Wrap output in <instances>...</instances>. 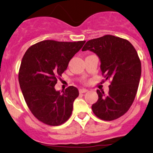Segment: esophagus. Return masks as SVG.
<instances>
[{
  "label": "esophagus",
  "mask_w": 153,
  "mask_h": 153,
  "mask_svg": "<svg viewBox=\"0 0 153 153\" xmlns=\"http://www.w3.org/2000/svg\"><path fill=\"white\" fill-rule=\"evenodd\" d=\"M87 91H88V90H87V89H80V90H79V92H80V94H83V93L87 92Z\"/></svg>",
  "instance_id": "34e87169"
}]
</instances>
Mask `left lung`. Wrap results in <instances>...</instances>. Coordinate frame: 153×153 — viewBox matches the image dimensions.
Listing matches in <instances>:
<instances>
[{"label":"left lung","mask_w":153,"mask_h":153,"mask_svg":"<svg viewBox=\"0 0 153 153\" xmlns=\"http://www.w3.org/2000/svg\"><path fill=\"white\" fill-rule=\"evenodd\" d=\"M90 50L101 61L102 75L111 80L109 91L97 89V102L91 106L97 117L112 121L127 113L137 93L141 74V63L131 42L112 35L88 40L82 51Z\"/></svg>","instance_id":"8db88e82"}]
</instances>
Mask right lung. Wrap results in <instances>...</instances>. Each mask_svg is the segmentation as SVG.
<instances>
[{
  "label": "right lung",
  "instance_id": "right-lung-1",
  "mask_svg": "<svg viewBox=\"0 0 153 153\" xmlns=\"http://www.w3.org/2000/svg\"><path fill=\"white\" fill-rule=\"evenodd\" d=\"M85 42L43 40L30 46L22 58L18 76L20 88L31 113L45 125H62L72 114L78 89L69 86L60 93L54 86Z\"/></svg>",
  "mask_w": 153,
  "mask_h": 153
}]
</instances>
